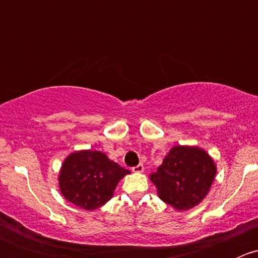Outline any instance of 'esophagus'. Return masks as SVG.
<instances>
[{"label": "esophagus", "mask_w": 258, "mask_h": 258, "mask_svg": "<svg viewBox=\"0 0 258 258\" xmlns=\"http://www.w3.org/2000/svg\"><path fill=\"white\" fill-rule=\"evenodd\" d=\"M144 170H145L144 165H137L135 166V167H132V171H134L135 173H142L144 172Z\"/></svg>", "instance_id": "1"}]
</instances>
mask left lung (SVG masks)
Segmentation results:
<instances>
[{"instance_id": "left-lung-1", "label": "left lung", "mask_w": 258, "mask_h": 258, "mask_svg": "<svg viewBox=\"0 0 258 258\" xmlns=\"http://www.w3.org/2000/svg\"><path fill=\"white\" fill-rule=\"evenodd\" d=\"M217 167L209 152L199 146H173L150 179L163 202L177 211L201 204L215 181Z\"/></svg>"}]
</instances>
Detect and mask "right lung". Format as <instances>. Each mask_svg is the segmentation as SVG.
<instances>
[{
	"label": "right lung",
	"instance_id": "1",
	"mask_svg": "<svg viewBox=\"0 0 258 258\" xmlns=\"http://www.w3.org/2000/svg\"><path fill=\"white\" fill-rule=\"evenodd\" d=\"M130 173L101 151H75L59 168L58 188L75 206L93 211L112 199L118 182Z\"/></svg>",
	"mask_w": 258,
	"mask_h": 258
}]
</instances>
